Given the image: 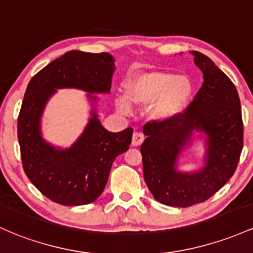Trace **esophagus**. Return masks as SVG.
<instances>
[{
  "mask_svg": "<svg viewBox=\"0 0 253 253\" xmlns=\"http://www.w3.org/2000/svg\"><path fill=\"white\" fill-rule=\"evenodd\" d=\"M144 141V135L140 132H134L132 135V146H139Z\"/></svg>",
  "mask_w": 253,
  "mask_h": 253,
  "instance_id": "1",
  "label": "esophagus"
}]
</instances>
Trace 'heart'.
<instances>
[{"label": "heart", "mask_w": 253, "mask_h": 253, "mask_svg": "<svg viewBox=\"0 0 253 253\" xmlns=\"http://www.w3.org/2000/svg\"><path fill=\"white\" fill-rule=\"evenodd\" d=\"M192 83L184 74L169 71H146L134 74L124 87L125 99L116 102L121 113L128 114L129 103L145 105L155 121H168L181 114L192 96Z\"/></svg>", "instance_id": "b5f03b06"}]
</instances>
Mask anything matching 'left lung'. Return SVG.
Masks as SVG:
<instances>
[{
  "mask_svg": "<svg viewBox=\"0 0 253 253\" xmlns=\"http://www.w3.org/2000/svg\"><path fill=\"white\" fill-rule=\"evenodd\" d=\"M203 72V84L184 113L168 121L144 125L140 146L144 179L160 203L186 208L213 196L233 176L244 144L240 99L232 80L208 56L191 51ZM207 138L205 167L197 172L176 168L178 155L193 132Z\"/></svg>",
  "mask_w": 253,
  "mask_h": 253,
  "instance_id": "obj_1",
  "label": "left lung"
}]
</instances>
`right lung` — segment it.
Segmentation results:
<instances>
[{"label":"right lung","instance_id":"obj_1","mask_svg":"<svg viewBox=\"0 0 253 253\" xmlns=\"http://www.w3.org/2000/svg\"><path fill=\"white\" fill-rule=\"evenodd\" d=\"M108 52L92 54L72 50L50 62L29 83L18 118V139L23 167L30 181L50 201L62 205H85L103 192L110 168L126 152L133 129L107 131L93 108L84 132L68 149L55 148L43 139L41 119L57 88H79L109 93L115 66Z\"/></svg>","mask_w":253,"mask_h":253}]
</instances>
